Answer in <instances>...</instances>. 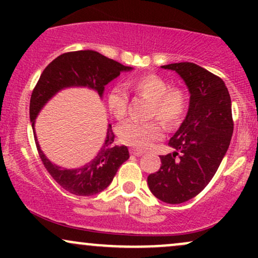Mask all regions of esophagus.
<instances>
[{
  "label": "esophagus",
  "mask_w": 258,
  "mask_h": 258,
  "mask_svg": "<svg viewBox=\"0 0 258 258\" xmlns=\"http://www.w3.org/2000/svg\"><path fill=\"white\" fill-rule=\"evenodd\" d=\"M131 154L132 155H135V156H142L143 155V152H141V150H136V149H132L131 150Z\"/></svg>",
  "instance_id": "34e87169"
}]
</instances>
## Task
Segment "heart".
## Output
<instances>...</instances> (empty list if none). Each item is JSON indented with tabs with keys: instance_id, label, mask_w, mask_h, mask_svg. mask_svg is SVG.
Instances as JSON below:
<instances>
[{
	"instance_id": "b5f03b06",
	"label": "heart",
	"mask_w": 258,
	"mask_h": 258,
	"mask_svg": "<svg viewBox=\"0 0 258 258\" xmlns=\"http://www.w3.org/2000/svg\"><path fill=\"white\" fill-rule=\"evenodd\" d=\"M127 86L132 91L152 100L150 116H156L165 125L172 127L178 125L185 111V97L178 88H170L167 81L154 74L137 76L130 80ZM128 104V94L121 86H115L106 94V105L116 119L125 117ZM120 141L136 149H148L154 141L164 135L162 126L156 121L138 122L126 121L117 127Z\"/></svg>"
}]
</instances>
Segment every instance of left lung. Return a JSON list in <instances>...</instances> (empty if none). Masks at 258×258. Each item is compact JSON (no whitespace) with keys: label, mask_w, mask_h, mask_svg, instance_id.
<instances>
[{"label":"left lung","mask_w":258,"mask_h":258,"mask_svg":"<svg viewBox=\"0 0 258 258\" xmlns=\"http://www.w3.org/2000/svg\"><path fill=\"white\" fill-rule=\"evenodd\" d=\"M184 81L189 92L185 119L161 155V167L148 176L150 191L167 204H182L198 195L215 176L233 135L232 100L222 80L194 63L162 65Z\"/></svg>","instance_id":"1"}]
</instances>
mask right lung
I'll return each mask as SVG.
<instances>
[{
  "label": "right lung",
  "instance_id": "right-lung-1",
  "mask_svg": "<svg viewBox=\"0 0 258 258\" xmlns=\"http://www.w3.org/2000/svg\"><path fill=\"white\" fill-rule=\"evenodd\" d=\"M132 67L117 63L96 51L64 53L47 65L41 74L30 99V121L35 142L44 167L59 185L69 193L90 197L98 194L111 183L117 170L130 158L126 146L114 144L115 135L108 123L103 146L96 156L76 168H64L53 164L38 144L35 122L40 111L55 94L65 88H88L103 98L105 86L122 72H132Z\"/></svg>",
  "mask_w": 258,
  "mask_h": 258
}]
</instances>
